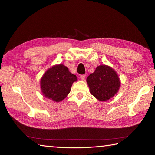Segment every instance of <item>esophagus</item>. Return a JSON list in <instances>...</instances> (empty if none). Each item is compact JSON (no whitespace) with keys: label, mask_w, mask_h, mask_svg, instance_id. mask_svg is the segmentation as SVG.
Returning a JSON list of instances; mask_svg holds the SVG:
<instances>
[{"label":"esophagus","mask_w":155,"mask_h":155,"mask_svg":"<svg viewBox=\"0 0 155 155\" xmlns=\"http://www.w3.org/2000/svg\"><path fill=\"white\" fill-rule=\"evenodd\" d=\"M80 78H81V80H85V75H81V76H80Z\"/></svg>","instance_id":"obj_1"}]
</instances>
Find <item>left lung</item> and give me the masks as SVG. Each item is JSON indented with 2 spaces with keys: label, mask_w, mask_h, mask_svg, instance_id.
I'll list each match as a JSON object with an SVG mask.
<instances>
[{
  "label": "left lung",
  "mask_w": 155,
  "mask_h": 155,
  "mask_svg": "<svg viewBox=\"0 0 155 155\" xmlns=\"http://www.w3.org/2000/svg\"><path fill=\"white\" fill-rule=\"evenodd\" d=\"M87 81L91 94L101 101L113 97L120 87V81L116 72L106 65L97 67L94 72L87 78Z\"/></svg>",
  "instance_id": "left-lung-1"
}]
</instances>
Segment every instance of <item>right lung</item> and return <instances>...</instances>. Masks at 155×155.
I'll return each mask as SVG.
<instances>
[{
    "instance_id": "add662e5",
    "label": "right lung",
    "mask_w": 155,
    "mask_h": 155,
    "mask_svg": "<svg viewBox=\"0 0 155 155\" xmlns=\"http://www.w3.org/2000/svg\"><path fill=\"white\" fill-rule=\"evenodd\" d=\"M77 77L68 68L60 64L49 68L41 80V88L44 96L55 102L64 100L70 92Z\"/></svg>"
}]
</instances>
